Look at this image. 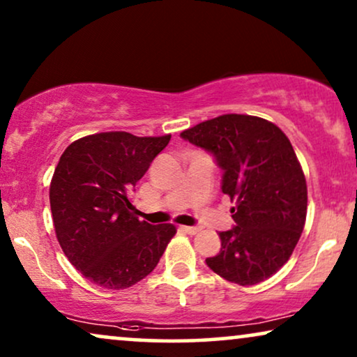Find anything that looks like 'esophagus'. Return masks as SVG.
Instances as JSON below:
<instances>
[{"instance_id":"1","label":"esophagus","mask_w":357,"mask_h":357,"mask_svg":"<svg viewBox=\"0 0 357 357\" xmlns=\"http://www.w3.org/2000/svg\"><path fill=\"white\" fill-rule=\"evenodd\" d=\"M180 231L188 234V236H195V234L199 232V227H195V226H180L178 227Z\"/></svg>"}]
</instances>
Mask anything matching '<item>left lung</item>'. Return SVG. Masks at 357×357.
I'll use <instances>...</instances> for the list:
<instances>
[{"label": "left lung", "instance_id": "1", "mask_svg": "<svg viewBox=\"0 0 357 357\" xmlns=\"http://www.w3.org/2000/svg\"><path fill=\"white\" fill-rule=\"evenodd\" d=\"M180 136L213 155L222 193L236 199V226L219 232L221 252L206 265L241 286L268 280L289 260L307 214L305 177L291 141L271 121L237 114Z\"/></svg>", "mask_w": 357, "mask_h": 357}]
</instances>
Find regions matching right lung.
Listing matches in <instances>:
<instances>
[{
  "instance_id": "1",
  "label": "right lung",
  "mask_w": 357,
  "mask_h": 357,
  "mask_svg": "<svg viewBox=\"0 0 357 357\" xmlns=\"http://www.w3.org/2000/svg\"><path fill=\"white\" fill-rule=\"evenodd\" d=\"M170 135L138 138L125 131L86 136L61 154L50 185L58 242L87 280L125 289L154 270L175 234L174 224L135 218L128 195Z\"/></svg>"
}]
</instances>
